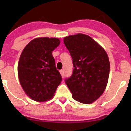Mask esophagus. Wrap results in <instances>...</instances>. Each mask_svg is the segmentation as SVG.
<instances>
[{
    "instance_id": "obj_1",
    "label": "esophagus",
    "mask_w": 131,
    "mask_h": 131,
    "mask_svg": "<svg viewBox=\"0 0 131 131\" xmlns=\"http://www.w3.org/2000/svg\"><path fill=\"white\" fill-rule=\"evenodd\" d=\"M59 72H60V74H61V75L62 77L63 78V77H64V71H63V70H61L59 71Z\"/></svg>"
}]
</instances>
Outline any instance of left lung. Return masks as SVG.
Wrapping results in <instances>:
<instances>
[{"label":"left lung","instance_id":"1","mask_svg":"<svg viewBox=\"0 0 131 131\" xmlns=\"http://www.w3.org/2000/svg\"><path fill=\"white\" fill-rule=\"evenodd\" d=\"M73 59V71L65 83L75 100L91 104L105 91L109 77V59L103 48L89 35H69L63 39Z\"/></svg>","mask_w":131,"mask_h":131}]
</instances>
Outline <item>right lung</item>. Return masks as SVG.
I'll return each instance as SVG.
<instances>
[{"instance_id": "obj_1", "label": "right lung", "mask_w": 131, "mask_h": 131, "mask_svg": "<svg viewBox=\"0 0 131 131\" xmlns=\"http://www.w3.org/2000/svg\"><path fill=\"white\" fill-rule=\"evenodd\" d=\"M59 43L58 38H36L22 51L18 65V77L25 93L34 101L51 100L61 82L52 54Z\"/></svg>"}]
</instances>
